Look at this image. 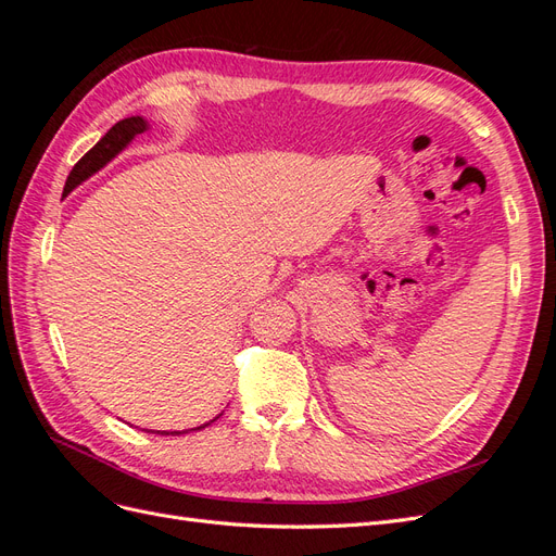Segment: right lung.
<instances>
[{"label": "right lung", "mask_w": 556, "mask_h": 556, "mask_svg": "<svg viewBox=\"0 0 556 556\" xmlns=\"http://www.w3.org/2000/svg\"><path fill=\"white\" fill-rule=\"evenodd\" d=\"M148 129V123L143 121L141 115H131V117H125V121L115 123L102 139H99L86 155H83L76 164L72 174L66 176V182H64V194H70L74 188H78V185L83 180H88L92 174H97L99 169H104V166L117 155L123 153V150L129 146V141L137 137V134L146 131ZM213 422V419H211ZM208 422V425H211ZM204 425V427H208ZM204 427H197V429H204ZM190 431V429H188ZM188 431H157L162 435H180V433H188Z\"/></svg>", "instance_id": "obj_1"}]
</instances>
